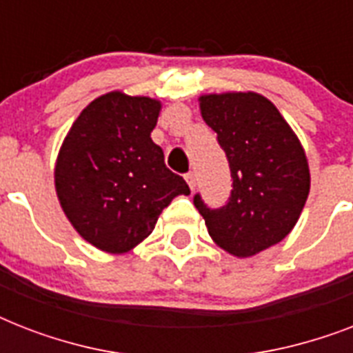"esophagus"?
<instances>
[{
    "label": "esophagus",
    "instance_id": "obj_1",
    "mask_svg": "<svg viewBox=\"0 0 353 353\" xmlns=\"http://www.w3.org/2000/svg\"><path fill=\"white\" fill-rule=\"evenodd\" d=\"M185 179H187L190 190H194V188H196V174H194V172H188L187 176H185Z\"/></svg>",
    "mask_w": 353,
    "mask_h": 353
}]
</instances>
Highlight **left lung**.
<instances>
[{"instance_id": "left-lung-1", "label": "left lung", "mask_w": 353, "mask_h": 353, "mask_svg": "<svg viewBox=\"0 0 353 353\" xmlns=\"http://www.w3.org/2000/svg\"><path fill=\"white\" fill-rule=\"evenodd\" d=\"M199 108L225 152L232 190L220 209L207 207L199 194L194 205L221 249L252 256L284 240L299 221L310 194L306 154L273 102L258 93L203 95Z\"/></svg>"}]
</instances>
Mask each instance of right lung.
Returning a JSON list of instances; mask_svg holds the SVG:
<instances>
[{
    "mask_svg": "<svg viewBox=\"0 0 353 353\" xmlns=\"http://www.w3.org/2000/svg\"><path fill=\"white\" fill-rule=\"evenodd\" d=\"M161 102L112 91L80 113L54 166L63 212L85 241L106 252H126L152 234L157 218L190 188L168 170L150 133Z\"/></svg>",
    "mask_w": 353,
    "mask_h": 353,
    "instance_id": "1",
    "label": "right lung"
}]
</instances>
